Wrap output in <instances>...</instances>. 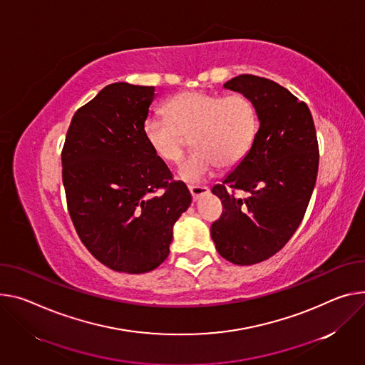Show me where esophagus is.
I'll use <instances>...</instances> for the list:
<instances>
[{
	"label": "esophagus",
	"instance_id": "esophagus-1",
	"mask_svg": "<svg viewBox=\"0 0 365 365\" xmlns=\"http://www.w3.org/2000/svg\"><path fill=\"white\" fill-rule=\"evenodd\" d=\"M189 190H190L193 201H196V200H200L201 196L207 195L210 192V187H207V186H189Z\"/></svg>",
	"mask_w": 365,
	"mask_h": 365
}]
</instances>
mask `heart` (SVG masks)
<instances>
[{"mask_svg": "<svg viewBox=\"0 0 365 365\" xmlns=\"http://www.w3.org/2000/svg\"><path fill=\"white\" fill-rule=\"evenodd\" d=\"M164 113L165 118L145 120L144 137L163 161L172 164L180 163L192 137L195 151L179 169V178L187 183L205 180L218 165L233 168L257 132L255 103L242 93H180L164 105Z\"/></svg>", "mask_w": 365, "mask_h": 365, "instance_id": "heart-1", "label": "heart"}]
</instances>
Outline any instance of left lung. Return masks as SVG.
Returning a JSON list of instances; mask_svg holds the SVG:
<instances>
[{"instance_id": "1", "label": "left lung", "mask_w": 365, "mask_h": 365, "mask_svg": "<svg viewBox=\"0 0 365 365\" xmlns=\"http://www.w3.org/2000/svg\"><path fill=\"white\" fill-rule=\"evenodd\" d=\"M224 88L252 98L259 128L236 169L212 187L224 211L211 237L228 262L253 264L279 252L300 225L317 178V137L307 105L278 83L242 74Z\"/></svg>"}]
</instances>
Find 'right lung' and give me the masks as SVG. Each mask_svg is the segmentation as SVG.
Returning a JSON list of instances; mask_svg holds the SVG:
<instances>
[{
  "label": "right lung",
  "instance_id": "right-lung-1",
  "mask_svg": "<svg viewBox=\"0 0 365 365\" xmlns=\"http://www.w3.org/2000/svg\"><path fill=\"white\" fill-rule=\"evenodd\" d=\"M155 88L113 83L80 108L62 148V182L77 235L108 268L144 274L168 259L192 202L144 137Z\"/></svg>",
  "mask_w": 365,
  "mask_h": 365
}]
</instances>
